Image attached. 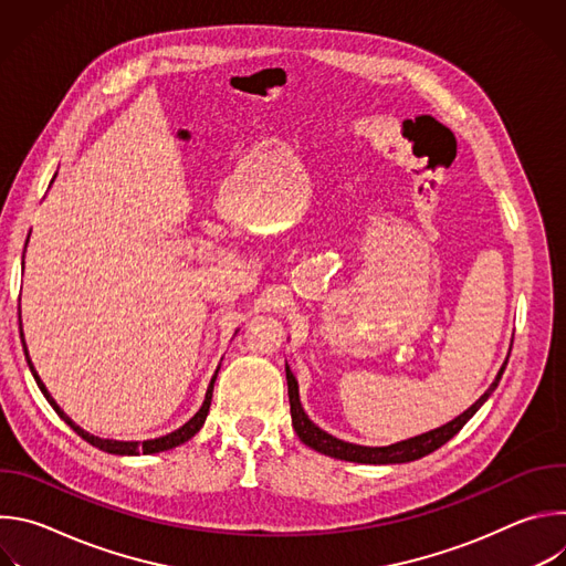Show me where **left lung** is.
Wrapping results in <instances>:
<instances>
[{"label":"left lung","instance_id":"1","mask_svg":"<svg viewBox=\"0 0 566 566\" xmlns=\"http://www.w3.org/2000/svg\"><path fill=\"white\" fill-rule=\"evenodd\" d=\"M511 356V354H509ZM509 360L502 365L495 382L486 389V394H483L472 408H468L463 415H459L454 421L437 428V430H430L426 434H419L415 439H408V441H398V443H391V446H382V448H367V446H356V443H347V441H340L332 434H327L325 430H319L302 410L300 406V394H297V380L291 371V367L286 365V382H289V402H291V419H293V428L297 432V437L302 439V443H306L308 448L322 452V454H329V457H336V459H345V461H356V463H408V461H415V459H421L434 450H439L443 443H448L470 419L472 415L486 402V398L495 391V387L500 385L502 380V374L506 369Z\"/></svg>","mask_w":566,"mask_h":566}]
</instances>
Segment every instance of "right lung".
<instances>
[{"mask_svg": "<svg viewBox=\"0 0 566 566\" xmlns=\"http://www.w3.org/2000/svg\"><path fill=\"white\" fill-rule=\"evenodd\" d=\"M29 241V239H27ZM20 311V308H18ZM20 336H22V347H24V356H27V363H29V367H31V374H33V378H35V382H38V387L42 389V394H44V398L51 402V408L57 412V417L66 423V426H71L73 428V432L75 434H80L83 437L87 443H92V446H96V448H101V450H105V452H112V454H151V452H164V450H170V448H177V446H181V443H186L188 439H192L199 430H201V426H203V421H206V417H208V410H210V400H212V387H214V380H217V371H219V367H217V371H214V376H212V380H210V385H208V391H206V400H203V406H201V410L186 423V426H181L179 430H175V432H170V434H166V437H158V439H149V441H112V439H101V437H94V434H90V432H85L83 428H77L60 408H57V402L51 398V394L46 391V387H44V382L40 380V376H38V371L33 369V363H31V358H29V352H27V345H24V334H22V322H20Z\"/></svg>", "mask_w": 566, "mask_h": 566, "instance_id": "obj_1", "label": "right lung"}]
</instances>
